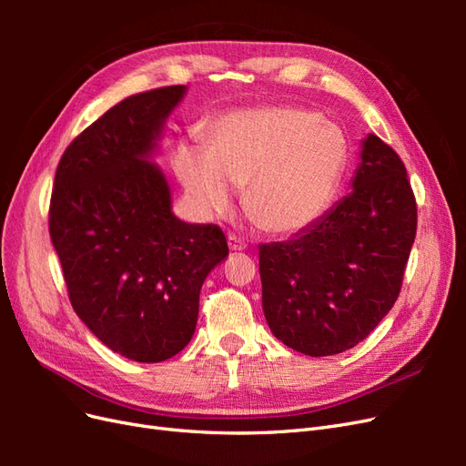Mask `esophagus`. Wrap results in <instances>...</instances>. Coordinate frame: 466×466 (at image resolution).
Listing matches in <instances>:
<instances>
[{
    "label": "esophagus",
    "mask_w": 466,
    "mask_h": 466,
    "mask_svg": "<svg viewBox=\"0 0 466 466\" xmlns=\"http://www.w3.org/2000/svg\"><path fill=\"white\" fill-rule=\"evenodd\" d=\"M228 245H229V248H231L233 252H243V250L247 248L245 241H241V238H238L237 235H229V237H228Z\"/></svg>",
    "instance_id": "1"
}]
</instances>
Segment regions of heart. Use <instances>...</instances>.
<instances>
[{"label": "heart", "mask_w": 466, "mask_h": 466, "mask_svg": "<svg viewBox=\"0 0 466 466\" xmlns=\"http://www.w3.org/2000/svg\"><path fill=\"white\" fill-rule=\"evenodd\" d=\"M348 163L344 132L299 106L231 112L209 134V146L182 144L175 171L192 206L208 218L228 216L245 187L250 221L270 235L301 233L327 211Z\"/></svg>", "instance_id": "obj_1"}]
</instances>
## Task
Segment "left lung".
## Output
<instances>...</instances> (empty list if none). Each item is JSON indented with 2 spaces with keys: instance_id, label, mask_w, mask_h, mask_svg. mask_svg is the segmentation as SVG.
<instances>
[{
  "instance_id": "1",
  "label": "left lung",
  "mask_w": 466,
  "mask_h": 466,
  "mask_svg": "<svg viewBox=\"0 0 466 466\" xmlns=\"http://www.w3.org/2000/svg\"><path fill=\"white\" fill-rule=\"evenodd\" d=\"M351 190L311 228L258 248L272 334L305 356H334L368 338L397 301L416 237L406 167L375 134L361 144Z\"/></svg>"
}]
</instances>
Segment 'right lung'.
Wrapping results in <instances>:
<instances>
[{"label": "right lung", "mask_w": 466, "mask_h": 466, "mask_svg": "<svg viewBox=\"0 0 466 466\" xmlns=\"http://www.w3.org/2000/svg\"><path fill=\"white\" fill-rule=\"evenodd\" d=\"M187 87L124 98L83 130L56 168L48 228L69 301L116 354L157 363L196 330L206 276L229 255L218 225L180 221L151 163Z\"/></svg>", "instance_id": "right-lung-1"}]
</instances>
